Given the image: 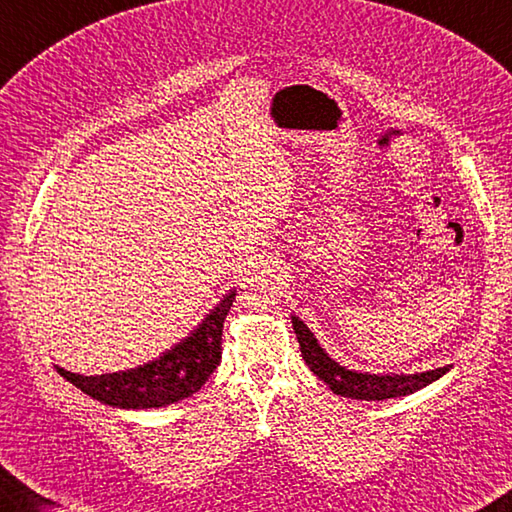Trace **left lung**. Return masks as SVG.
Masks as SVG:
<instances>
[{
  "label": "left lung",
  "instance_id": "1",
  "mask_svg": "<svg viewBox=\"0 0 512 512\" xmlns=\"http://www.w3.org/2000/svg\"><path fill=\"white\" fill-rule=\"evenodd\" d=\"M292 330L297 334L301 347V356L310 372L317 374L325 385H328L336 396L354 398V400H387L398 396H409L413 391L436 383L438 378L449 372L453 365L429 369V372L416 374H372V372H356L347 369L323 350L317 336L299 317L292 314Z\"/></svg>",
  "mask_w": 512,
  "mask_h": 512
}]
</instances>
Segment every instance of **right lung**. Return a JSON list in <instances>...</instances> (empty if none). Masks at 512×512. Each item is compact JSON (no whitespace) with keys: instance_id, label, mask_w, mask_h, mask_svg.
<instances>
[{"instance_id":"add662e5","label":"right lung","mask_w":512,"mask_h":512,"mask_svg":"<svg viewBox=\"0 0 512 512\" xmlns=\"http://www.w3.org/2000/svg\"><path fill=\"white\" fill-rule=\"evenodd\" d=\"M235 301V290L226 292L222 301L195 325L171 350L162 352L154 361L134 369L112 374L83 376L57 365V372L103 405L118 409H158L173 405L200 391L220 365L222 328L228 310Z\"/></svg>"}]
</instances>
